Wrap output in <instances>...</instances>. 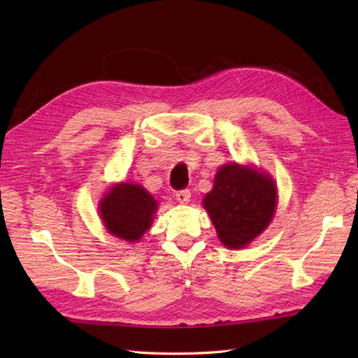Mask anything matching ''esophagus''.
Masks as SVG:
<instances>
[{"mask_svg":"<svg viewBox=\"0 0 358 358\" xmlns=\"http://www.w3.org/2000/svg\"><path fill=\"white\" fill-rule=\"evenodd\" d=\"M175 197L179 203H188L191 199V192H189V189H180V191H176Z\"/></svg>","mask_w":358,"mask_h":358,"instance_id":"34e87169","label":"esophagus"}]
</instances>
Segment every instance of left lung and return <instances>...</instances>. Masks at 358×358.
Returning <instances> with one entry per match:
<instances>
[{"mask_svg":"<svg viewBox=\"0 0 358 358\" xmlns=\"http://www.w3.org/2000/svg\"><path fill=\"white\" fill-rule=\"evenodd\" d=\"M278 191L267 173L237 162L222 166L213 189L203 199L204 209L225 248L248 246L272 222Z\"/></svg>","mask_w":358,"mask_h":358,"instance_id":"left-lung-1","label":"left lung"}]
</instances>
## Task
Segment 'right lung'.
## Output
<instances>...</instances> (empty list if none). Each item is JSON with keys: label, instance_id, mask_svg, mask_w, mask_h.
I'll return each mask as SVG.
<instances>
[{"label": "right lung", "instance_id": "obj_1", "mask_svg": "<svg viewBox=\"0 0 358 358\" xmlns=\"http://www.w3.org/2000/svg\"><path fill=\"white\" fill-rule=\"evenodd\" d=\"M157 209V200L142 185L121 182L104 194L99 212L112 236L136 243L150 229Z\"/></svg>", "mask_w": 358, "mask_h": 358}]
</instances>
